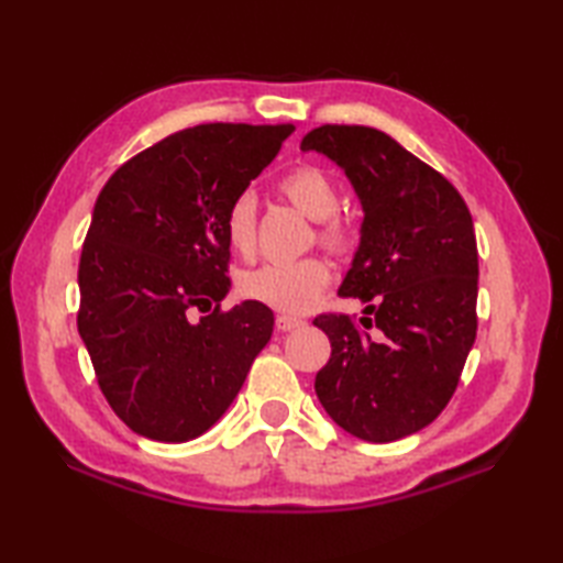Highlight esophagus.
Returning a JSON list of instances; mask_svg holds the SVG:
<instances>
[{
    "instance_id": "1",
    "label": "esophagus",
    "mask_w": 563,
    "mask_h": 563,
    "mask_svg": "<svg viewBox=\"0 0 563 563\" xmlns=\"http://www.w3.org/2000/svg\"><path fill=\"white\" fill-rule=\"evenodd\" d=\"M305 321L297 319V317H288V314H280L275 317V329L278 331H295V329H302Z\"/></svg>"
}]
</instances>
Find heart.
Returning a JSON list of instances; mask_svg holds the SVG:
<instances>
[{
    "mask_svg": "<svg viewBox=\"0 0 563 563\" xmlns=\"http://www.w3.org/2000/svg\"><path fill=\"white\" fill-rule=\"evenodd\" d=\"M280 194L288 198L307 218L319 220V239L331 249L351 244L353 230L349 222L336 218L339 190L331 178L317 166H300L280 178ZM224 239L232 251L249 256L256 246V196L242 190L227 206L222 220ZM329 263L319 256L297 261H271L258 268L242 273L239 290L249 300L268 305L280 312H307L329 285Z\"/></svg>",
    "mask_w": 563,
    "mask_h": 563,
    "instance_id": "b5f03b06",
    "label": "heart"
}]
</instances>
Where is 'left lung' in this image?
Segmentation results:
<instances>
[{
    "instance_id": "obj_1",
    "label": "left lung",
    "mask_w": 563,
    "mask_h": 563,
    "mask_svg": "<svg viewBox=\"0 0 563 563\" xmlns=\"http://www.w3.org/2000/svg\"><path fill=\"white\" fill-rule=\"evenodd\" d=\"M349 176L363 206L361 244L341 295L367 302L361 324L319 314L331 341L314 391L345 433L391 442L433 423L476 339L479 256L470 208L445 176L365 125L302 137Z\"/></svg>"
}]
</instances>
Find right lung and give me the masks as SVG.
I'll return each instance as SVG.
<instances>
[{"instance_id":"add662e5","label":"right lung","mask_w":563,"mask_h":563,"mask_svg":"<svg viewBox=\"0 0 563 563\" xmlns=\"http://www.w3.org/2000/svg\"><path fill=\"white\" fill-rule=\"evenodd\" d=\"M292 130L186 128L101 188L79 258L77 327L106 401L133 433L159 442L206 433L271 341L266 305L220 309L232 285L222 220Z\"/></svg>"}]
</instances>
